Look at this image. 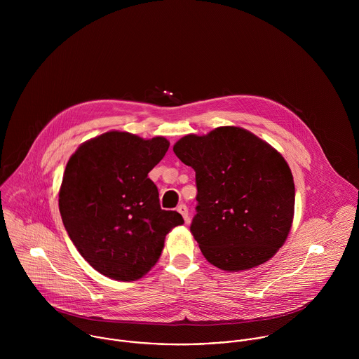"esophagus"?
Segmentation results:
<instances>
[{
  "label": "esophagus",
  "instance_id": "obj_1",
  "mask_svg": "<svg viewBox=\"0 0 359 359\" xmlns=\"http://www.w3.org/2000/svg\"><path fill=\"white\" fill-rule=\"evenodd\" d=\"M177 211L184 217V219H185V222H189V214H188V207L184 205H180L177 207Z\"/></svg>",
  "mask_w": 359,
  "mask_h": 359
}]
</instances>
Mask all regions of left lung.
Masks as SVG:
<instances>
[{"mask_svg":"<svg viewBox=\"0 0 359 359\" xmlns=\"http://www.w3.org/2000/svg\"><path fill=\"white\" fill-rule=\"evenodd\" d=\"M172 151L196 172L191 232L205 259L238 272L275 256L294 215V182L283 156L231 126L185 135Z\"/></svg>","mask_w":359,"mask_h":359,"instance_id":"8db88e82","label":"left lung"}]
</instances>
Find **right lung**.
<instances>
[{"mask_svg":"<svg viewBox=\"0 0 359 359\" xmlns=\"http://www.w3.org/2000/svg\"><path fill=\"white\" fill-rule=\"evenodd\" d=\"M168 147L164 137L109 131L80 145L66 164L63 225L79 253L107 278H142L160 258L165 235L184 224L180 212L161 210L148 178Z\"/></svg>","mask_w":359,"mask_h":359,"instance_id":"add662e5","label":"right lung"}]
</instances>
